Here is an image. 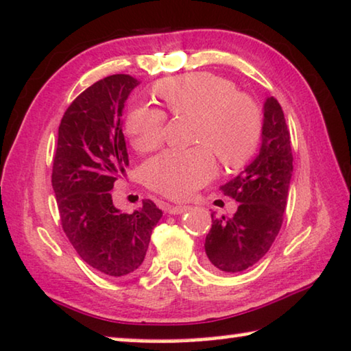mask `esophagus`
I'll list each match as a JSON object with an SVG mask.
<instances>
[{
	"label": "esophagus",
	"mask_w": 351,
	"mask_h": 351,
	"mask_svg": "<svg viewBox=\"0 0 351 351\" xmlns=\"http://www.w3.org/2000/svg\"><path fill=\"white\" fill-rule=\"evenodd\" d=\"M189 208L191 206H187V205H167L165 209L169 214H182V213L189 211Z\"/></svg>",
	"instance_id": "obj_1"
}]
</instances>
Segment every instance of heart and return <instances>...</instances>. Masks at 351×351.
<instances>
[{"label": "heart", "instance_id": "b5f03b06", "mask_svg": "<svg viewBox=\"0 0 351 351\" xmlns=\"http://www.w3.org/2000/svg\"><path fill=\"white\" fill-rule=\"evenodd\" d=\"M154 96L173 114L197 117L193 142L186 151H165L143 167L151 189L176 200L189 198L216 173V160L239 169L254 158L261 140V113L257 104L230 80L209 72H192L156 83ZM165 113L135 106L125 118V130L135 149L158 148L164 140Z\"/></svg>", "mask_w": 351, "mask_h": 351}]
</instances>
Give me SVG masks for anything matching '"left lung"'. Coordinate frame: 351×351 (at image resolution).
<instances>
[{
  "mask_svg": "<svg viewBox=\"0 0 351 351\" xmlns=\"http://www.w3.org/2000/svg\"><path fill=\"white\" fill-rule=\"evenodd\" d=\"M293 173L290 132L280 104L266 97L261 145L241 173L221 186L239 206L233 217L216 219L206 234L205 252L211 268L239 273L265 257L279 233Z\"/></svg>",
  "mask_w": 351,
  "mask_h": 351,
  "instance_id": "8db88e82",
  "label": "left lung"
}]
</instances>
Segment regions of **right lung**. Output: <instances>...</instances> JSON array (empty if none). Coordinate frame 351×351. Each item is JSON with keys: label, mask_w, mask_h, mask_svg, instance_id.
<instances>
[{"label": "right lung", "mask_w": 351, "mask_h": 351, "mask_svg": "<svg viewBox=\"0 0 351 351\" xmlns=\"http://www.w3.org/2000/svg\"><path fill=\"white\" fill-rule=\"evenodd\" d=\"M137 86L130 75H110L71 104L58 128L51 173L66 237L85 263L113 277L137 273L162 217L151 200L132 214L121 213L110 192L129 165L121 117Z\"/></svg>", "instance_id": "1"}]
</instances>
